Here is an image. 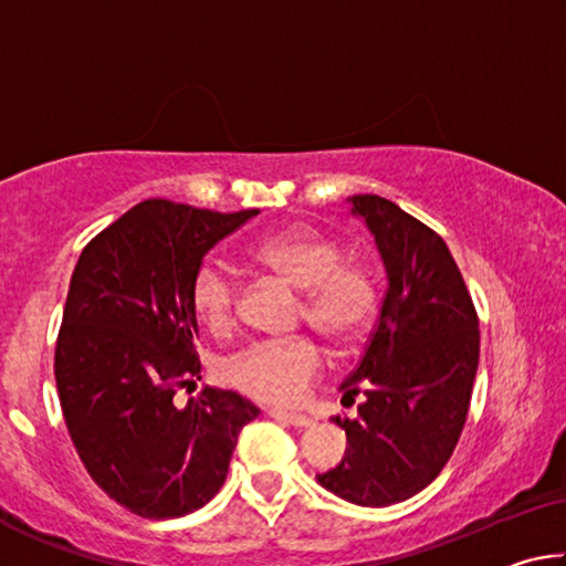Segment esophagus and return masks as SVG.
<instances>
[{
    "mask_svg": "<svg viewBox=\"0 0 566 566\" xmlns=\"http://www.w3.org/2000/svg\"><path fill=\"white\" fill-rule=\"evenodd\" d=\"M266 415H270L272 419H280V421H286V424L292 427H310L312 419L306 415H300V411H284V409H266Z\"/></svg>",
    "mask_w": 566,
    "mask_h": 566,
    "instance_id": "1",
    "label": "esophagus"
}]
</instances>
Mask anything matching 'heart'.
Returning <instances> with one entry per match:
<instances>
[{
	"instance_id": "heart-1",
	"label": "heart",
	"mask_w": 566,
	"mask_h": 566,
	"mask_svg": "<svg viewBox=\"0 0 566 566\" xmlns=\"http://www.w3.org/2000/svg\"><path fill=\"white\" fill-rule=\"evenodd\" d=\"M249 262L300 290L296 319L319 332L332 347L349 349L375 322L379 290L367 266L344 260L337 239L314 227H292L249 249ZM239 282L222 260L199 264L191 280V306L212 332L237 319ZM322 349L306 334L252 342L224 361V377L249 397L274 405L300 399L322 371Z\"/></svg>"
}]
</instances>
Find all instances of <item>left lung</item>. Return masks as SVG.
I'll use <instances>...</instances> for the list:
<instances>
[{"mask_svg":"<svg viewBox=\"0 0 566 566\" xmlns=\"http://www.w3.org/2000/svg\"><path fill=\"white\" fill-rule=\"evenodd\" d=\"M375 234L387 294L357 369L342 381L357 419L334 417L347 452L317 482L359 506H389L432 484L472 401L479 317L444 239L377 195L347 197Z\"/></svg>","mask_w":566,"mask_h":566,"instance_id":"8db88e82","label":"left lung"}]
</instances>
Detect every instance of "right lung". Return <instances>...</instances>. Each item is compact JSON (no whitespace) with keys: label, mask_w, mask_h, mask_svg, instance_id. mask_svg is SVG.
I'll return each mask as SVG.
<instances>
[{"label":"right lung","mask_w":566,"mask_h":566,"mask_svg":"<svg viewBox=\"0 0 566 566\" xmlns=\"http://www.w3.org/2000/svg\"><path fill=\"white\" fill-rule=\"evenodd\" d=\"M254 214L147 199L102 229L72 272L54 347L64 424L99 490L145 520L212 500L239 432L260 415L229 389L175 401L202 371L191 280Z\"/></svg>","instance_id":"add662e5"}]
</instances>
